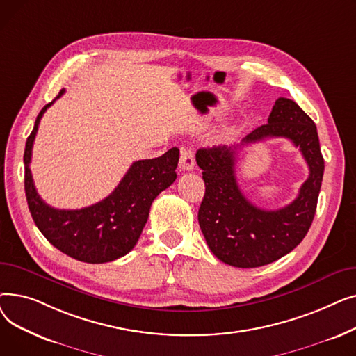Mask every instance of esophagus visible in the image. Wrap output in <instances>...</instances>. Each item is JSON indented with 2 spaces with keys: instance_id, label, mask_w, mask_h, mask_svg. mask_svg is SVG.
I'll list each match as a JSON object with an SVG mask.
<instances>
[{
  "instance_id": "obj_1",
  "label": "esophagus",
  "mask_w": 356,
  "mask_h": 356,
  "mask_svg": "<svg viewBox=\"0 0 356 356\" xmlns=\"http://www.w3.org/2000/svg\"><path fill=\"white\" fill-rule=\"evenodd\" d=\"M180 168L183 172H191L195 168V156L189 148H181V152H180Z\"/></svg>"
}]
</instances>
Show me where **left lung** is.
I'll return each instance as SVG.
<instances>
[{
  "label": "left lung",
  "instance_id": "left-lung-1",
  "mask_svg": "<svg viewBox=\"0 0 356 356\" xmlns=\"http://www.w3.org/2000/svg\"><path fill=\"white\" fill-rule=\"evenodd\" d=\"M287 138L301 149L309 165V177L287 207L267 211L255 207L240 192L234 164L242 145L266 138ZM204 196L197 219L213 255L238 268H255L274 263L293 251L306 236L317 207L325 161L317 128L312 118L289 98H278L268 124L255 128L241 144L200 148Z\"/></svg>",
  "mask_w": 356,
  "mask_h": 356
}]
</instances>
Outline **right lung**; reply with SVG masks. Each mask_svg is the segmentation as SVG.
Returning a JSON list of instances; mask_svg holds the SVG:
<instances>
[{
    "label": "right lung",
    "instance_id": "1",
    "mask_svg": "<svg viewBox=\"0 0 356 356\" xmlns=\"http://www.w3.org/2000/svg\"><path fill=\"white\" fill-rule=\"evenodd\" d=\"M65 89L54 98L59 99ZM47 104L35 118L24 149V189L35 227L53 247L89 264H102L133 250L148 219L153 200L170 186L177 175L179 148L161 157L138 160L109 196L82 209H56L39 196L30 170L33 143Z\"/></svg>",
    "mask_w": 356,
    "mask_h": 356
}]
</instances>
